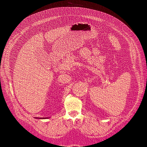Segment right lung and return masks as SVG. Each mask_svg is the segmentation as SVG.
<instances>
[{
    "label": "right lung",
    "mask_w": 147,
    "mask_h": 147,
    "mask_svg": "<svg viewBox=\"0 0 147 147\" xmlns=\"http://www.w3.org/2000/svg\"><path fill=\"white\" fill-rule=\"evenodd\" d=\"M39 119H45V117H44V118H43V117H42V118L40 117V118H39Z\"/></svg>",
    "instance_id": "obj_1"
}]
</instances>
